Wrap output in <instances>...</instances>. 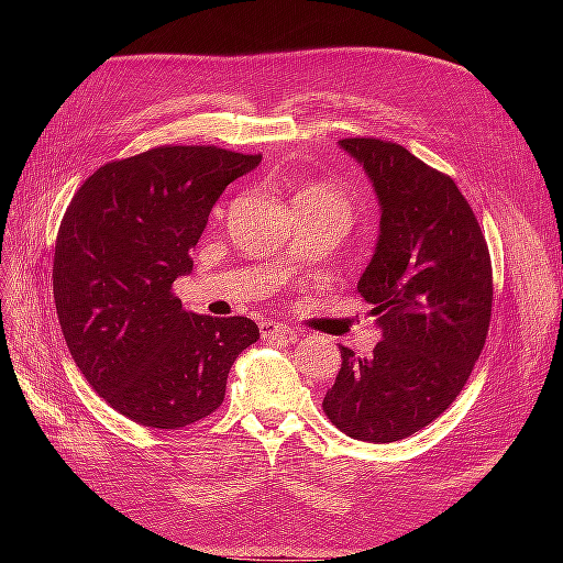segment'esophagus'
<instances>
[{"label": "esophagus", "instance_id": "obj_1", "mask_svg": "<svg viewBox=\"0 0 563 563\" xmlns=\"http://www.w3.org/2000/svg\"><path fill=\"white\" fill-rule=\"evenodd\" d=\"M261 333L263 338H286V340H296L298 338V331L296 329H288L286 323H279V321H261Z\"/></svg>", "mask_w": 563, "mask_h": 563}]
</instances>
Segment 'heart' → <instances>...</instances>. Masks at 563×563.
Segmentation results:
<instances>
[{
  "instance_id": "b5f03b06",
  "label": "heart",
  "mask_w": 563,
  "mask_h": 563,
  "mask_svg": "<svg viewBox=\"0 0 563 563\" xmlns=\"http://www.w3.org/2000/svg\"><path fill=\"white\" fill-rule=\"evenodd\" d=\"M298 197L321 199V201L333 203V207H338L340 211H345V213H347V201H345L343 192H340L338 187H333V185H310V187H305V190H302Z\"/></svg>"
}]
</instances>
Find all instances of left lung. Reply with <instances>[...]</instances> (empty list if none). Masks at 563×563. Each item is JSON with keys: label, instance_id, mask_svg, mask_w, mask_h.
Segmentation results:
<instances>
[{"label": "left lung", "instance_id": "8db88e82", "mask_svg": "<svg viewBox=\"0 0 563 563\" xmlns=\"http://www.w3.org/2000/svg\"><path fill=\"white\" fill-rule=\"evenodd\" d=\"M364 166L380 232L356 291L383 340L368 356L340 345L343 364L323 397L340 432L389 444L428 428L455 401L486 343L493 272L476 216L453 178L397 143H338Z\"/></svg>", "mask_w": 563, "mask_h": 563}]
</instances>
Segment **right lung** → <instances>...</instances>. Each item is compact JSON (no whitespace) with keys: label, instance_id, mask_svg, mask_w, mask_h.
Segmentation results:
<instances>
[{"label":"right lung","instance_id":"add662e5","mask_svg":"<svg viewBox=\"0 0 563 563\" xmlns=\"http://www.w3.org/2000/svg\"><path fill=\"white\" fill-rule=\"evenodd\" d=\"M213 145H162L100 166L67 207L54 255L63 338L114 411L187 428L225 399L228 373L261 338L246 317L183 310L172 294L225 187L261 164Z\"/></svg>","mask_w":563,"mask_h":563}]
</instances>
